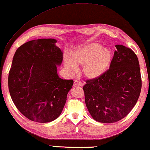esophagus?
Wrapping results in <instances>:
<instances>
[{
    "instance_id": "1",
    "label": "esophagus",
    "mask_w": 150,
    "mask_h": 150,
    "mask_svg": "<svg viewBox=\"0 0 150 150\" xmlns=\"http://www.w3.org/2000/svg\"><path fill=\"white\" fill-rule=\"evenodd\" d=\"M74 85L75 86H81V87H83V83L81 81H77V80H75V81H74Z\"/></svg>"
}]
</instances>
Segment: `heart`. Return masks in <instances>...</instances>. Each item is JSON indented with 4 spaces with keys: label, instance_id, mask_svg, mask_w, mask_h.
I'll return each instance as SVG.
<instances>
[{
    "label": "heart",
    "instance_id": "1",
    "mask_svg": "<svg viewBox=\"0 0 150 150\" xmlns=\"http://www.w3.org/2000/svg\"><path fill=\"white\" fill-rule=\"evenodd\" d=\"M71 57H64L65 67L74 73L78 69L77 64L83 65V75L89 79H97L104 75L110 67L112 60L111 51L97 42L76 48Z\"/></svg>",
    "mask_w": 150,
    "mask_h": 150
}]
</instances>
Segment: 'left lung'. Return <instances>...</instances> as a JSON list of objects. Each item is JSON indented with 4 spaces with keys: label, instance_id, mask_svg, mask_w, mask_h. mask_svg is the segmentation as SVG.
<instances>
[{
    "label": "left lung",
    "instance_id": "obj_1",
    "mask_svg": "<svg viewBox=\"0 0 150 150\" xmlns=\"http://www.w3.org/2000/svg\"><path fill=\"white\" fill-rule=\"evenodd\" d=\"M110 68L101 77L86 81L85 101L93 119L103 123L121 120L130 112L142 89L137 55L127 47L116 45Z\"/></svg>",
    "mask_w": 150,
    "mask_h": 150
}]
</instances>
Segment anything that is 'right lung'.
Segmentation results:
<instances>
[{
    "label": "right lung",
    "mask_w": 150,
    "mask_h": 150,
    "mask_svg": "<svg viewBox=\"0 0 150 150\" xmlns=\"http://www.w3.org/2000/svg\"><path fill=\"white\" fill-rule=\"evenodd\" d=\"M52 38L33 40L17 48L8 73V85L13 103L22 115L38 122L57 119L72 88V79H62L57 66L62 51Z\"/></svg>",
    "instance_id": "1"
}]
</instances>
